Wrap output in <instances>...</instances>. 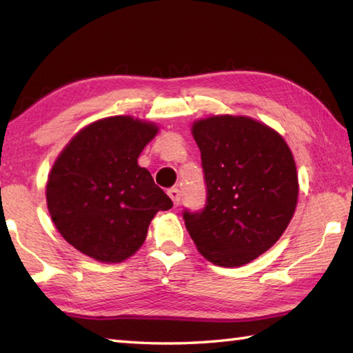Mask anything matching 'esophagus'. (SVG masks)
I'll return each mask as SVG.
<instances>
[{
  "label": "esophagus",
  "instance_id": "obj_1",
  "mask_svg": "<svg viewBox=\"0 0 353 353\" xmlns=\"http://www.w3.org/2000/svg\"><path fill=\"white\" fill-rule=\"evenodd\" d=\"M168 196L172 201V204H174V207H177L179 204H181V191H179L177 188H171L168 190Z\"/></svg>",
  "mask_w": 353,
  "mask_h": 353
}]
</instances>
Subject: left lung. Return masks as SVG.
<instances>
[{"instance_id":"obj_1","label":"left lung","mask_w":353,"mask_h":353,"mask_svg":"<svg viewBox=\"0 0 353 353\" xmlns=\"http://www.w3.org/2000/svg\"><path fill=\"white\" fill-rule=\"evenodd\" d=\"M193 137L207 198L202 210L185 208V225L213 265H246L282 236L294 214V159L276 130L246 117L201 119Z\"/></svg>"}]
</instances>
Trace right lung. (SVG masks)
Wrapping results in <instances>:
<instances>
[{
	"label": "right lung",
	"instance_id": "1",
	"mask_svg": "<svg viewBox=\"0 0 353 353\" xmlns=\"http://www.w3.org/2000/svg\"><path fill=\"white\" fill-rule=\"evenodd\" d=\"M157 128L132 117L94 121L59 155L46 183L52 223L71 246L92 259L118 263L145 241L157 212L172 201L137 163Z\"/></svg>",
	"mask_w": 353,
	"mask_h": 353
}]
</instances>
